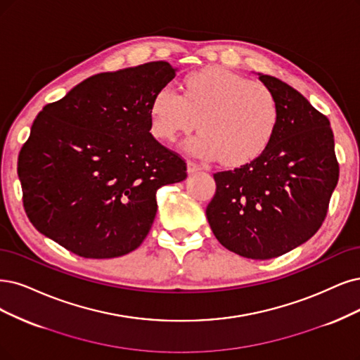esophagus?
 Here are the masks:
<instances>
[{
	"label": "esophagus",
	"mask_w": 360,
	"mask_h": 360,
	"mask_svg": "<svg viewBox=\"0 0 360 360\" xmlns=\"http://www.w3.org/2000/svg\"><path fill=\"white\" fill-rule=\"evenodd\" d=\"M187 167H188V173H195V172H200L202 170V166L198 165V163H195V162H191V160H188Z\"/></svg>",
	"instance_id": "1"
}]
</instances>
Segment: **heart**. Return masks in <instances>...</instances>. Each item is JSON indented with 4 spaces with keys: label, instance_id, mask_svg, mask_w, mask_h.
I'll list each match as a JSON object with an SVG mask.
<instances>
[{
    "label": "heart",
    "instance_id": "1",
    "mask_svg": "<svg viewBox=\"0 0 360 360\" xmlns=\"http://www.w3.org/2000/svg\"><path fill=\"white\" fill-rule=\"evenodd\" d=\"M150 112L154 136L167 142L188 135L198 122L202 131L188 142V150L202 158L218 157L227 166L257 158L278 123V103L267 86L221 66L190 74L184 95L162 87Z\"/></svg>",
    "mask_w": 360,
    "mask_h": 360
}]
</instances>
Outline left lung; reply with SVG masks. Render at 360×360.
Returning <instances> with one entry per match:
<instances>
[{"label":"left lung","mask_w":360,"mask_h":360,"mask_svg":"<svg viewBox=\"0 0 360 360\" xmlns=\"http://www.w3.org/2000/svg\"><path fill=\"white\" fill-rule=\"evenodd\" d=\"M278 103V123L257 158L214 173L206 217L218 242L250 259H270L307 242L322 227L340 165L329 120L298 90L258 77Z\"/></svg>","instance_id":"obj_1"}]
</instances>
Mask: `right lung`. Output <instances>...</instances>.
<instances>
[{"label":"right lung","instance_id":"obj_1","mask_svg":"<svg viewBox=\"0 0 360 360\" xmlns=\"http://www.w3.org/2000/svg\"><path fill=\"white\" fill-rule=\"evenodd\" d=\"M176 71L167 62L96 74L37 115L19 153L22 200L34 227L72 254L106 259L151 230L155 193L187 163L151 133V101Z\"/></svg>","mask_w":360,"mask_h":360}]
</instances>
